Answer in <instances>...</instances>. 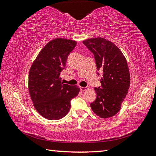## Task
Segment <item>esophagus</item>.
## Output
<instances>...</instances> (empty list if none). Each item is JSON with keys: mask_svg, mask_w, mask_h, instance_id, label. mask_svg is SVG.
Segmentation results:
<instances>
[{"mask_svg": "<svg viewBox=\"0 0 156 156\" xmlns=\"http://www.w3.org/2000/svg\"><path fill=\"white\" fill-rule=\"evenodd\" d=\"M80 89L81 91H84L87 90V87H80Z\"/></svg>", "mask_w": 156, "mask_h": 156, "instance_id": "esophagus-1", "label": "esophagus"}]
</instances>
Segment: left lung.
<instances>
[{
  "mask_svg": "<svg viewBox=\"0 0 156 156\" xmlns=\"http://www.w3.org/2000/svg\"><path fill=\"white\" fill-rule=\"evenodd\" d=\"M83 43L94 54L98 70L103 72L101 87L94 89L97 96L91 108L100 118H111L120 111L130 86L127 61L120 49L106 38H89Z\"/></svg>",
  "mask_w": 156,
  "mask_h": 156,
  "instance_id": "obj_1",
  "label": "left lung"
}]
</instances>
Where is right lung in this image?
Here are the masks:
<instances>
[{
    "label": "right lung",
    "instance_id": "add662e5",
    "mask_svg": "<svg viewBox=\"0 0 156 156\" xmlns=\"http://www.w3.org/2000/svg\"><path fill=\"white\" fill-rule=\"evenodd\" d=\"M76 41L65 38L51 40L39 52L29 72L28 89L34 107L47 120L61 119L69 112L70 102L80 88L62 84L60 74L65 67Z\"/></svg>",
    "mask_w": 156,
    "mask_h": 156
}]
</instances>
